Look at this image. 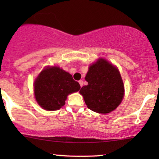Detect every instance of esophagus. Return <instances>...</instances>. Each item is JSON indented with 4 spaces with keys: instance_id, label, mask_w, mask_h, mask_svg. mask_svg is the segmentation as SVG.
<instances>
[{
    "instance_id": "34e87169",
    "label": "esophagus",
    "mask_w": 159,
    "mask_h": 159,
    "mask_svg": "<svg viewBox=\"0 0 159 159\" xmlns=\"http://www.w3.org/2000/svg\"><path fill=\"white\" fill-rule=\"evenodd\" d=\"M79 83H80V87H82V85H83V81H82V80H80L79 81Z\"/></svg>"
}]
</instances>
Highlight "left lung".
Returning a JSON list of instances; mask_svg holds the SVG:
<instances>
[{
    "instance_id": "obj_1",
    "label": "left lung",
    "mask_w": 159,
    "mask_h": 159,
    "mask_svg": "<svg viewBox=\"0 0 159 159\" xmlns=\"http://www.w3.org/2000/svg\"><path fill=\"white\" fill-rule=\"evenodd\" d=\"M85 80L88 82L80 90L89 109L108 114L121 103L124 97V84L120 73L105 59L91 65Z\"/></svg>"
}]
</instances>
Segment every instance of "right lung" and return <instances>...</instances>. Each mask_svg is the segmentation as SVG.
<instances>
[{
	"instance_id": "obj_1",
	"label": "right lung",
	"mask_w": 159,
	"mask_h": 159,
	"mask_svg": "<svg viewBox=\"0 0 159 159\" xmlns=\"http://www.w3.org/2000/svg\"><path fill=\"white\" fill-rule=\"evenodd\" d=\"M34 95L41 107L48 111L59 109L65 104L67 95L77 92L79 82L70 74L59 67H47L34 82Z\"/></svg>"
}]
</instances>
